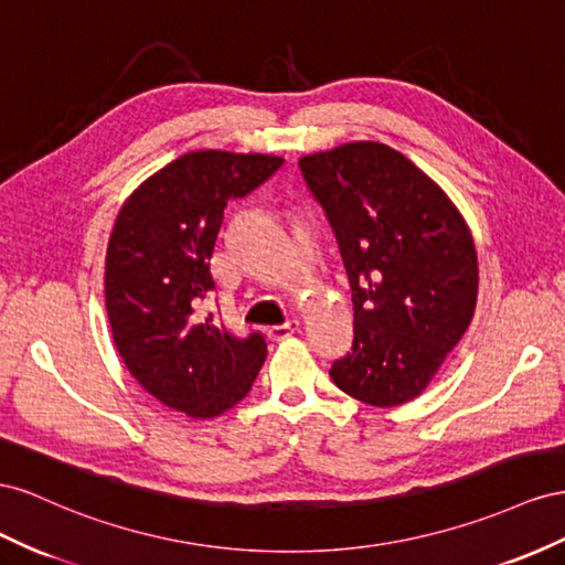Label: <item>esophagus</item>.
<instances>
[{
  "instance_id": "34e87169",
  "label": "esophagus",
  "mask_w": 565,
  "mask_h": 565,
  "mask_svg": "<svg viewBox=\"0 0 565 565\" xmlns=\"http://www.w3.org/2000/svg\"><path fill=\"white\" fill-rule=\"evenodd\" d=\"M298 329H300V321H298V319H291V321H286V324L269 327V329H267V335H269V341H284V338L294 335Z\"/></svg>"
}]
</instances>
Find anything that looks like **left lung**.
<instances>
[{"instance_id":"1","label":"left lung","mask_w":565,"mask_h":565,"mask_svg":"<svg viewBox=\"0 0 565 565\" xmlns=\"http://www.w3.org/2000/svg\"><path fill=\"white\" fill-rule=\"evenodd\" d=\"M298 166L352 288V350L329 376L364 405H405L428 388L473 319L469 224L426 172L385 143L350 141Z\"/></svg>"}]
</instances>
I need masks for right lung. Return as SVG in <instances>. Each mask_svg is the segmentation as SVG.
Masks as SVG:
<instances>
[{
  "label": "right lung",
  "instance_id": "obj_1",
  "mask_svg": "<svg viewBox=\"0 0 565 565\" xmlns=\"http://www.w3.org/2000/svg\"><path fill=\"white\" fill-rule=\"evenodd\" d=\"M279 156L191 151L143 180L106 250V310L120 358L143 391L191 418L244 399L267 358L263 333L236 338L201 305L224 207L267 182Z\"/></svg>",
  "mask_w": 565,
  "mask_h": 565
}]
</instances>
